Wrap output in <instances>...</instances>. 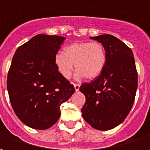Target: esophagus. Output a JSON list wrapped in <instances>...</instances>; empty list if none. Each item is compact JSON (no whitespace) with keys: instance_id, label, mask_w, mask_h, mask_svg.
I'll return each mask as SVG.
<instances>
[{"instance_id":"34e87169","label":"esophagus","mask_w":150,"mask_h":150,"mask_svg":"<svg viewBox=\"0 0 150 150\" xmlns=\"http://www.w3.org/2000/svg\"><path fill=\"white\" fill-rule=\"evenodd\" d=\"M74 87H75V90L76 91H78L79 90V87H80V85L78 84V83H74Z\"/></svg>"}]
</instances>
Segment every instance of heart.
Wrapping results in <instances>:
<instances>
[{
  "label": "heart",
  "mask_w": 150,
  "mask_h": 150,
  "mask_svg": "<svg viewBox=\"0 0 150 150\" xmlns=\"http://www.w3.org/2000/svg\"><path fill=\"white\" fill-rule=\"evenodd\" d=\"M54 61L64 78L71 77L75 64L77 78L95 79L105 67L107 54L104 46L98 42H80L67 46L63 53L56 54Z\"/></svg>",
  "instance_id": "b5f03b06"
}]
</instances>
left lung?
Segmentation results:
<instances>
[{"label":"left lung","instance_id":"obj_1","mask_svg":"<svg viewBox=\"0 0 150 150\" xmlns=\"http://www.w3.org/2000/svg\"><path fill=\"white\" fill-rule=\"evenodd\" d=\"M90 38L104 46L107 62L100 75L79 88L86 97L82 116L94 129L109 130L125 120L134 103L137 88L135 59L132 50L112 35Z\"/></svg>","mask_w":150,"mask_h":150}]
</instances>
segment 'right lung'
Masks as SVG:
<instances>
[{"label":"right lung","instance_id":"right-lung-1","mask_svg":"<svg viewBox=\"0 0 150 150\" xmlns=\"http://www.w3.org/2000/svg\"><path fill=\"white\" fill-rule=\"evenodd\" d=\"M65 39L38 34L19 46L12 59L7 77L10 103L21 122L32 129L54 125L61 115V104L75 92L54 61Z\"/></svg>","mask_w":150,"mask_h":150}]
</instances>
